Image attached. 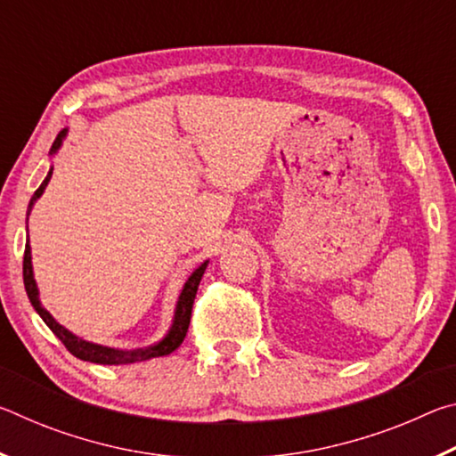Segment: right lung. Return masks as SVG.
<instances>
[{
    "mask_svg": "<svg viewBox=\"0 0 456 456\" xmlns=\"http://www.w3.org/2000/svg\"><path fill=\"white\" fill-rule=\"evenodd\" d=\"M68 136V128L60 130V134L56 136V141H53L52 149H50V157L53 154H58V151L61 149V144H64ZM52 171L53 167L50 165V171L45 175V179L42 181L40 187L34 192V197L29 199V205H28V217L29 213H32L36 200L44 195L45 187H48V183L52 179ZM28 223V219H26ZM28 229V227H26ZM207 265H209V261H203L195 272H192L187 281H184L183 289L179 293V299H176V305H175V314H173V322L171 326H168L167 334L159 339L157 344L149 346V348H141V350H118V348H108V346H100L94 342H88V339L78 338L76 334H72L70 330L61 326V323L53 318V315L45 310L40 302V289H37V283H36V277H34V265H32V247H29V235H28V241H26V253H24V285H26V293L29 297V302H32L34 310L37 312V315L45 322V326H48L53 334L60 338V342L66 346L68 350H70L76 358H80L84 362H94V364H106V366H118V364H134V362H144V360H151V358H160V356H168V354L175 352L179 346L183 344L184 336H187V330H189V323H191V312H192V302H195V296H197V288L200 283V277H203Z\"/></svg>",
    "mask_w": 456,
    "mask_h": 456,
    "instance_id": "1",
    "label": "right lung"
}]
</instances>
